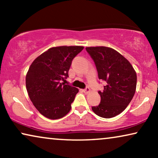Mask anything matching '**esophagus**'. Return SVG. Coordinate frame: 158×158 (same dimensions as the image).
<instances>
[{
    "mask_svg": "<svg viewBox=\"0 0 158 158\" xmlns=\"http://www.w3.org/2000/svg\"><path fill=\"white\" fill-rule=\"evenodd\" d=\"M83 91L85 93V94H88V93L90 91V88H88V87H86L85 89L83 90Z\"/></svg>",
    "mask_w": 158,
    "mask_h": 158,
    "instance_id": "1",
    "label": "esophagus"
}]
</instances>
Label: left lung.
Returning a JSON list of instances; mask_svg holds the SVG:
<instances>
[{
	"label": "left lung",
	"mask_w": 158,
	"mask_h": 158,
	"mask_svg": "<svg viewBox=\"0 0 158 158\" xmlns=\"http://www.w3.org/2000/svg\"><path fill=\"white\" fill-rule=\"evenodd\" d=\"M96 64L98 78L106 82L99 90L101 103L93 106L96 115L109 118L122 113L136 91L137 74L128 60L115 49L106 47H86Z\"/></svg>",
	"instance_id": "8db88e82"
}]
</instances>
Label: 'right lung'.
<instances>
[{
	"mask_svg": "<svg viewBox=\"0 0 158 158\" xmlns=\"http://www.w3.org/2000/svg\"><path fill=\"white\" fill-rule=\"evenodd\" d=\"M81 46L52 47L32 62L26 76L30 100L39 112L50 119L68 114L78 93L77 88L64 85L73 60L83 50Z\"/></svg>",
	"mask_w": 158,
	"mask_h": 158,
	"instance_id": "add662e5",
	"label": "right lung"
}]
</instances>
